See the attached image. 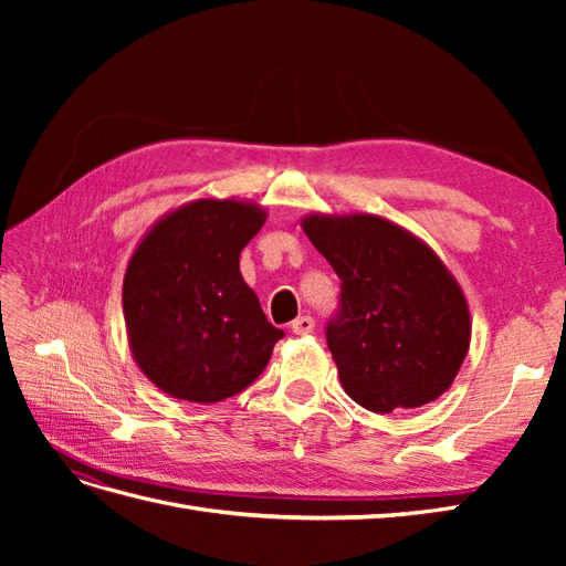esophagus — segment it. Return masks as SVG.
I'll use <instances>...</instances> for the list:
<instances>
[{
    "label": "esophagus",
    "instance_id": "34e87169",
    "mask_svg": "<svg viewBox=\"0 0 566 566\" xmlns=\"http://www.w3.org/2000/svg\"><path fill=\"white\" fill-rule=\"evenodd\" d=\"M316 328V323L312 316H300L293 321V325H290V331H293L295 335H312Z\"/></svg>",
    "mask_w": 566,
    "mask_h": 566
}]
</instances>
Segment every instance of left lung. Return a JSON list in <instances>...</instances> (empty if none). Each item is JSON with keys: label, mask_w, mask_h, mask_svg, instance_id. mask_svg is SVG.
Wrapping results in <instances>:
<instances>
[{"label": "left lung", "mask_w": 566, "mask_h": 566, "mask_svg": "<svg viewBox=\"0 0 566 566\" xmlns=\"http://www.w3.org/2000/svg\"><path fill=\"white\" fill-rule=\"evenodd\" d=\"M302 229L342 281L325 339L349 397L373 413L439 399L472 337L470 306L449 266L378 214L312 212Z\"/></svg>", "instance_id": "8db88e82"}]
</instances>
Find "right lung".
<instances>
[{
  "instance_id": "add662e5",
  "label": "right lung",
  "mask_w": 566,
  "mask_h": 566,
  "mask_svg": "<svg viewBox=\"0 0 566 566\" xmlns=\"http://www.w3.org/2000/svg\"><path fill=\"white\" fill-rule=\"evenodd\" d=\"M262 205L198 198L167 212L132 252L123 281L129 352L175 399L214 403L243 391L283 337L243 281L241 250Z\"/></svg>"
}]
</instances>
